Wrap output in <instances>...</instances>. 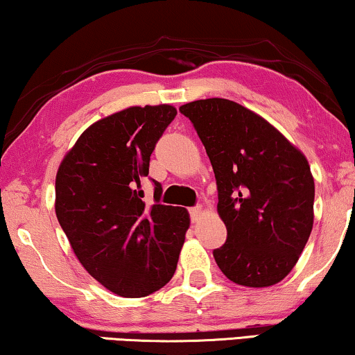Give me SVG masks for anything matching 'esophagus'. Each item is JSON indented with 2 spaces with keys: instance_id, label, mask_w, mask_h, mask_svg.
<instances>
[{
  "instance_id": "obj_1",
  "label": "esophagus",
  "mask_w": 355,
  "mask_h": 355,
  "mask_svg": "<svg viewBox=\"0 0 355 355\" xmlns=\"http://www.w3.org/2000/svg\"><path fill=\"white\" fill-rule=\"evenodd\" d=\"M189 213H190V218H192L193 223H197V220H198L200 218H202L203 209L200 208V207H195V208H190V209H189Z\"/></svg>"
}]
</instances>
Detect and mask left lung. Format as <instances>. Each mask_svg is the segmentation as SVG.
Masks as SVG:
<instances>
[{"instance_id":"8db88e82","label":"left lung","mask_w":355,"mask_h":355,"mask_svg":"<svg viewBox=\"0 0 355 355\" xmlns=\"http://www.w3.org/2000/svg\"><path fill=\"white\" fill-rule=\"evenodd\" d=\"M193 123L218 184L227 240L213 251L234 284L264 288L290 274L314 225V176L300 148L269 121L229 99L179 107Z\"/></svg>"}]
</instances>
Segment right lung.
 I'll return each instance as SVG.
<instances>
[{
    "label": "right lung",
    "instance_id": "obj_1",
    "mask_svg": "<svg viewBox=\"0 0 355 355\" xmlns=\"http://www.w3.org/2000/svg\"><path fill=\"white\" fill-rule=\"evenodd\" d=\"M178 110L132 105L92 123L55 174V216L91 277L125 297L160 290L174 275L190 225L186 208L146 205L141 179Z\"/></svg>",
    "mask_w": 355,
    "mask_h": 355
}]
</instances>
